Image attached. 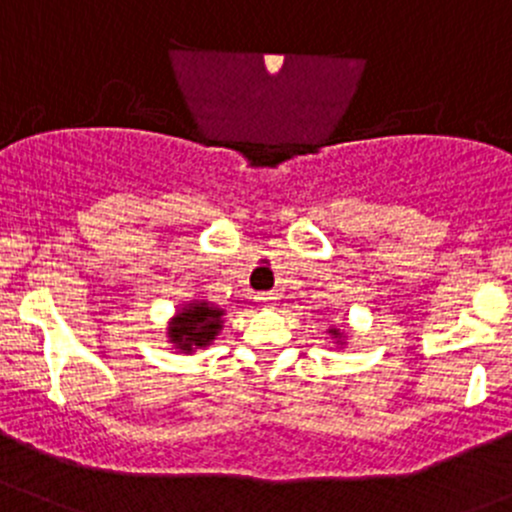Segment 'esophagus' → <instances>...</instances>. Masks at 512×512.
<instances>
[{"mask_svg":"<svg viewBox=\"0 0 512 512\" xmlns=\"http://www.w3.org/2000/svg\"><path fill=\"white\" fill-rule=\"evenodd\" d=\"M257 299H260L262 304H272V302H275V299H277V294H275V292H262Z\"/></svg>","mask_w":512,"mask_h":512,"instance_id":"34e87169","label":"esophagus"}]
</instances>
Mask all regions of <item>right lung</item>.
<instances>
[{
  "mask_svg": "<svg viewBox=\"0 0 512 512\" xmlns=\"http://www.w3.org/2000/svg\"><path fill=\"white\" fill-rule=\"evenodd\" d=\"M220 309L208 307L205 302L193 304L185 312L175 317V324L170 327V339L178 344L183 352H190L193 347H205L210 339H215L220 329Z\"/></svg>",
  "mask_w": 512,
  "mask_h": 512,
  "instance_id": "add662e5",
  "label": "right lung"
}]
</instances>
